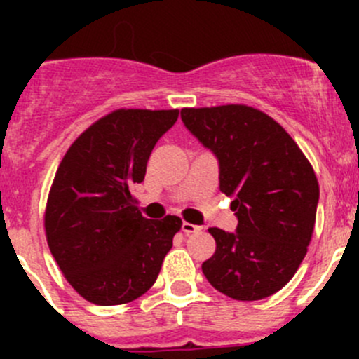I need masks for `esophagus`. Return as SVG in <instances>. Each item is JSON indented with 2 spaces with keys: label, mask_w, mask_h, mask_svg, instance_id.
Returning <instances> with one entry per match:
<instances>
[{
  "label": "esophagus",
  "mask_w": 359,
  "mask_h": 359,
  "mask_svg": "<svg viewBox=\"0 0 359 359\" xmlns=\"http://www.w3.org/2000/svg\"><path fill=\"white\" fill-rule=\"evenodd\" d=\"M182 231L186 234H193V233H198V231H201L200 226H196V224H191V222H184L182 224Z\"/></svg>",
  "instance_id": "34e87169"
}]
</instances>
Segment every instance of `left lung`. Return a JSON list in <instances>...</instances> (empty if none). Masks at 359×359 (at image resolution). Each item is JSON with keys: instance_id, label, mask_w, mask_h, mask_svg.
<instances>
[{"instance_id": "8db88e82", "label": "left lung", "mask_w": 359, "mask_h": 359, "mask_svg": "<svg viewBox=\"0 0 359 359\" xmlns=\"http://www.w3.org/2000/svg\"><path fill=\"white\" fill-rule=\"evenodd\" d=\"M180 118L219 159L220 191L238 217L236 233L208 229L217 248L203 274L231 299H266L292 280L313 238L320 200L313 166L287 130L255 107H184Z\"/></svg>"}]
</instances>
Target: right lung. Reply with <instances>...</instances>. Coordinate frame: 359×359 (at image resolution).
Here are the masks:
<instances>
[{
  "label": "right lung",
  "instance_id": "add662e5",
  "mask_svg": "<svg viewBox=\"0 0 359 359\" xmlns=\"http://www.w3.org/2000/svg\"><path fill=\"white\" fill-rule=\"evenodd\" d=\"M179 109H116L90 125L57 168L45 210L50 252L72 288L97 306L144 295L182 227L142 217L132 189Z\"/></svg>",
  "mask_w": 359,
  "mask_h": 359
}]
</instances>
